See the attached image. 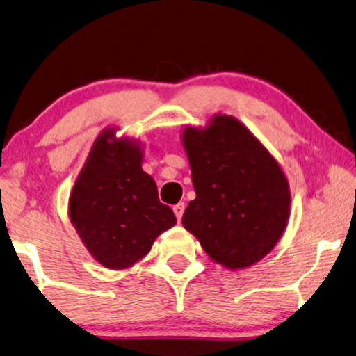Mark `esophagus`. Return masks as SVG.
Segmentation results:
<instances>
[{
  "mask_svg": "<svg viewBox=\"0 0 356 356\" xmlns=\"http://www.w3.org/2000/svg\"><path fill=\"white\" fill-rule=\"evenodd\" d=\"M174 213H175V218H177L179 221H181V218H182V215H184V210H186V203L184 202H181V203H177V205H174Z\"/></svg>",
  "mask_w": 356,
  "mask_h": 356,
  "instance_id": "obj_1",
  "label": "esophagus"
}]
</instances>
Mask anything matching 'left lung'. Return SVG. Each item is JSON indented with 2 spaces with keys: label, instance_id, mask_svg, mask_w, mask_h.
Returning <instances> with one entry per match:
<instances>
[{
  "label": "left lung",
  "instance_id": "1",
  "mask_svg": "<svg viewBox=\"0 0 356 356\" xmlns=\"http://www.w3.org/2000/svg\"><path fill=\"white\" fill-rule=\"evenodd\" d=\"M195 200L182 225L215 262L236 270L275 248L290 218V188L264 145L231 115L182 135Z\"/></svg>",
  "mask_w": 356,
  "mask_h": 356
}]
</instances>
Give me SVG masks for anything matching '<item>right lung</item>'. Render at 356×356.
<instances>
[{
  "label": "right lung",
  "mask_w": 356,
  "mask_h": 356,
  "mask_svg": "<svg viewBox=\"0 0 356 356\" xmlns=\"http://www.w3.org/2000/svg\"><path fill=\"white\" fill-rule=\"evenodd\" d=\"M140 145L115 138L112 129L94 141L70 195V220L99 264L131 267L154 239L175 225L159 202L154 179L141 169Z\"/></svg>",
  "instance_id": "right-lung-1"
}]
</instances>
